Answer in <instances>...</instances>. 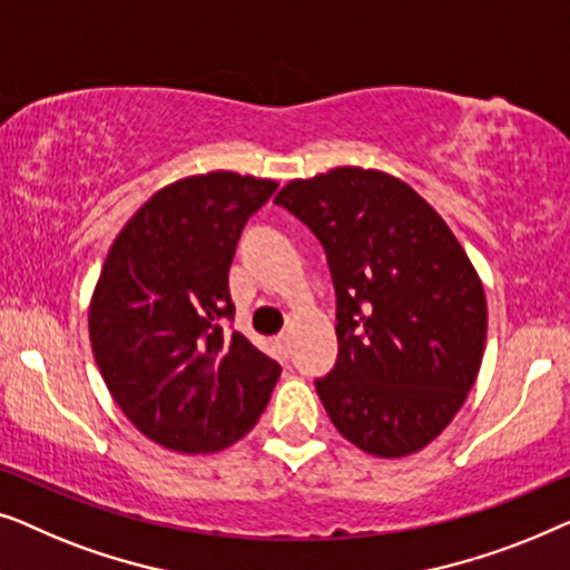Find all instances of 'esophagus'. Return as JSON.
Here are the masks:
<instances>
[{
	"label": "esophagus",
	"instance_id": "1",
	"mask_svg": "<svg viewBox=\"0 0 570 570\" xmlns=\"http://www.w3.org/2000/svg\"><path fill=\"white\" fill-rule=\"evenodd\" d=\"M276 348H278V354L288 358V356H292V338H288V335H278Z\"/></svg>",
	"mask_w": 570,
	"mask_h": 570
}]
</instances>
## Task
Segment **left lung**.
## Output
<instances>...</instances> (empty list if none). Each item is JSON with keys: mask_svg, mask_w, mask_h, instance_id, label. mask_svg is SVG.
<instances>
[{"mask_svg": "<svg viewBox=\"0 0 570 570\" xmlns=\"http://www.w3.org/2000/svg\"><path fill=\"white\" fill-rule=\"evenodd\" d=\"M274 204L323 243L338 296V362L315 382L333 426L395 460L442 434L478 380L483 282L426 198L395 175L333 167Z\"/></svg>", "mask_w": 570, "mask_h": 570, "instance_id": "1", "label": "left lung"}]
</instances>
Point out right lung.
Here are the masks:
<instances>
[{
	"label": "right lung",
	"instance_id": "add662e5",
	"mask_svg": "<svg viewBox=\"0 0 570 570\" xmlns=\"http://www.w3.org/2000/svg\"><path fill=\"white\" fill-rule=\"evenodd\" d=\"M276 180L229 170L159 188L124 224L90 299V343L110 395L155 444L219 452L243 439L282 374L243 333L229 266Z\"/></svg>",
	"mask_w": 570,
	"mask_h": 570
}]
</instances>
